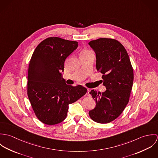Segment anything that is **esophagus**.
Instances as JSON below:
<instances>
[{"label": "esophagus", "mask_w": 158, "mask_h": 158, "mask_svg": "<svg viewBox=\"0 0 158 158\" xmlns=\"http://www.w3.org/2000/svg\"><path fill=\"white\" fill-rule=\"evenodd\" d=\"M86 95H87L88 96H90V89H87V92H86Z\"/></svg>", "instance_id": "esophagus-1"}]
</instances>
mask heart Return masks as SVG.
<instances>
[{
	"label": "heart",
	"mask_w": 158,
	"mask_h": 158,
	"mask_svg": "<svg viewBox=\"0 0 158 158\" xmlns=\"http://www.w3.org/2000/svg\"><path fill=\"white\" fill-rule=\"evenodd\" d=\"M87 52V51H85V52Z\"/></svg>",
	"instance_id": "heart-1"
}]
</instances>
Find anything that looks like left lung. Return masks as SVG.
<instances>
[{
  "label": "left lung",
  "instance_id": "left-lung-1",
  "mask_svg": "<svg viewBox=\"0 0 158 158\" xmlns=\"http://www.w3.org/2000/svg\"><path fill=\"white\" fill-rule=\"evenodd\" d=\"M89 45L96 55V68L103 75L106 90H91L96 103L89 115L95 122L107 123L117 118L127 105L132 89L134 73L128 53L118 41L99 38Z\"/></svg>",
  "mask_w": 158,
  "mask_h": 158
}]
</instances>
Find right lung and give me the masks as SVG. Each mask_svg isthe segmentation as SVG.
Returning <instances> with one entry per match:
<instances>
[{"label":"right lung","instance_id":"1","mask_svg":"<svg viewBox=\"0 0 158 158\" xmlns=\"http://www.w3.org/2000/svg\"><path fill=\"white\" fill-rule=\"evenodd\" d=\"M78 47L77 41L50 37L35 48L28 66L27 95L37 118L53 125L66 117L69 105L87 92L83 86L68 85L63 78L64 61Z\"/></svg>","mask_w":158,"mask_h":158}]
</instances>
